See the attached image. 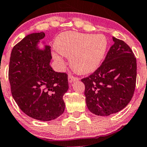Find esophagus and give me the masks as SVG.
I'll list each match as a JSON object with an SVG mask.
<instances>
[{
  "label": "esophagus",
  "mask_w": 147,
  "mask_h": 147,
  "mask_svg": "<svg viewBox=\"0 0 147 147\" xmlns=\"http://www.w3.org/2000/svg\"><path fill=\"white\" fill-rule=\"evenodd\" d=\"M68 79H69V83H72V82H74V81H78V78L74 76H72V75H69Z\"/></svg>",
  "instance_id": "34e87169"
}]
</instances>
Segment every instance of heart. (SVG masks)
<instances>
[{
  "label": "heart",
  "instance_id": "heart-1",
  "mask_svg": "<svg viewBox=\"0 0 147 147\" xmlns=\"http://www.w3.org/2000/svg\"><path fill=\"white\" fill-rule=\"evenodd\" d=\"M106 37L102 34H82L68 32L60 34L55 42L56 49L65 57L71 58L73 70L79 74H86L96 71L100 64L107 48ZM57 61L61 57L53 54Z\"/></svg>",
  "mask_w": 147,
  "mask_h": 147
}]
</instances>
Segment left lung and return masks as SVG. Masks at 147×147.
<instances>
[{"label":"left lung","instance_id":"left-lung-1","mask_svg":"<svg viewBox=\"0 0 147 147\" xmlns=\"http://www.w3.org/2000/svg\"><path fill=\"white\" fill-rule=\"evenodd\" d=\"M114 44L102 64L81 79L88 110L108 116L125 108L134 95L137 80V60L129 45L113 37Z\"/></svg>","mask_w":147,"mask_h":147}]
</instances>
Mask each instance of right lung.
Returning <instances> with one entry per match:
<instances>
[{"mask_svg":"<svg viewBox=\"0 0 147 147\" xmlns=\"http://www.w3.org/2000/svg\"><path fill=\"white\" fill-rule=\"evenodd\" d=\"M44 32L27 35L13 48L8 78L13 98L29 117L49 121L63 114V96L69 89L66 73L54 71L49 63L51 49H37Z\"/></svg>","mask_w":147,"mask_h":147,"instance_id":"1","label":"right lung"}]
</instances>
